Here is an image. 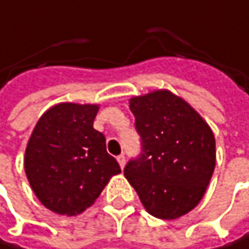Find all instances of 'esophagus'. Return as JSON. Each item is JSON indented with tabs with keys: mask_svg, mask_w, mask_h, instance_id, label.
Segmentation results:
<instances>
[{
	"mask_svg": "<svg viewBox=\"0 0 249 249\" xmlns=\"http://www.w3.org/2000/svg\"><path fill=\"white\" fill-rule=\"evenodd\" d=\"M117 162H119V165H120L122 168H124V164H126V158H124V155H119V157H117Z\"/></svg>",
	"mask_w": 249,
	"mask_h": 249,
	"instance_id": "obj_1",
	"label": "esophagus"
}]
</instances>
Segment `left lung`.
<instances>
[{
  "instance_id": "8db88e82",
  "label": "left lung",
  "mask_w": 249,
  "mask_h": 249,
  "mask_svg": "<svg viewBox=\"0 0 249 249\" xmlns=\"http://www.w3.org/2000/svg\"><path fill=\"white\" fill-rule=\"evenodd\" d=\"M141 136V154L124 177L148 210L177 219L193 210L210 183L216 164L214 136L201 116L167 89L129 101Z\"/></svg>"
}]
</instances>
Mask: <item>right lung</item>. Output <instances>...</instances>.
Segmentation results:
<instances>
[{
    "label": "right lung",
    "instance_id": "right-lung-1",
    "mask_svg": "<svg viewBox=\"0 0 249 249\" xmlns=\"http://www.w3.org/2000/svg\"><path fill=\"white\" fill-rule=\"evenodd\" d=\"M97 104L61 103L36 123L24 157L32 190L45 207L73 216L89 207L110 178L122 173L92 127Z\"/></svg>",
    "mask_w": 249,
    "mask_h": 249
}]
</instances>
